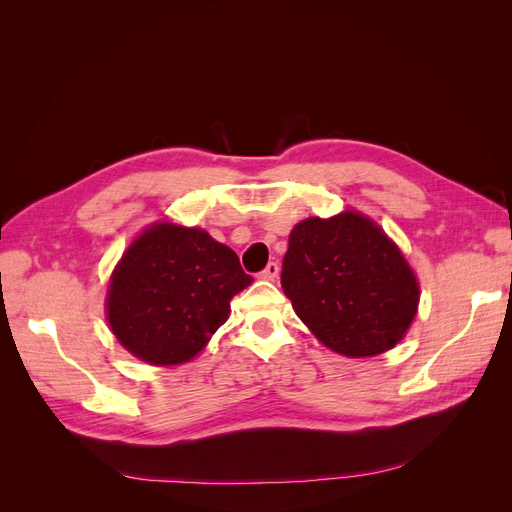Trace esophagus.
Listing matches in <instances>:
<instances>
[{
    "mask_svg": "<svg viewBox=\"0 0 512 512\" xmlns=\"http://www.w3.org/2000/svg\"><path fill=\"white\" fill-rule=\"evenodd\" d=\"M277 273H280V265H277V262H269V265L258 273V277L260 280H275Z\"/></svg>",
    "mask_w": 512,
    "mask_h": 512,
    "instance_id": "34e87169",
    "label": "esophagus"
}]
</instances>
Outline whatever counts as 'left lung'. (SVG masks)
<instances>
[{
    "label": "left lung",
    "mask_w": 512,
    "mask_h": 512,
    "mask_svg": "<svg viewBox=\"0 0 512 512\" xmlns=\"http://www.w3.org/2000/svg\"><path fill=\"white\" fill-rule=\"evenodd\" d=\"M282 288L318 342L350 359L391 350L416 316V275L363 213L307 218L292 228Z\"/></svg>",
    "instance_id": "obj_1"
}]
</instances>
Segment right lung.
Returning a JSON list of instances; mask_svg holds the SVG:
<instances>
[{
	"mask_svg": "<svg viewBox=\"0 0 512 512\" xmlns=\"http://www.w3.org/2000/svg\"><path fill=\"white\" fill-rule=\"evenodd\" d=\"M254 282L207 230L153 224L123 252L106 292L119 344L149 365H181L228 320L230 299Z\"/></svg>",
	"mask_w": 512,
	"mask_h": 512,
	"instance_id": "add662e5",
	"label": "right lung"
}]
</instances>
